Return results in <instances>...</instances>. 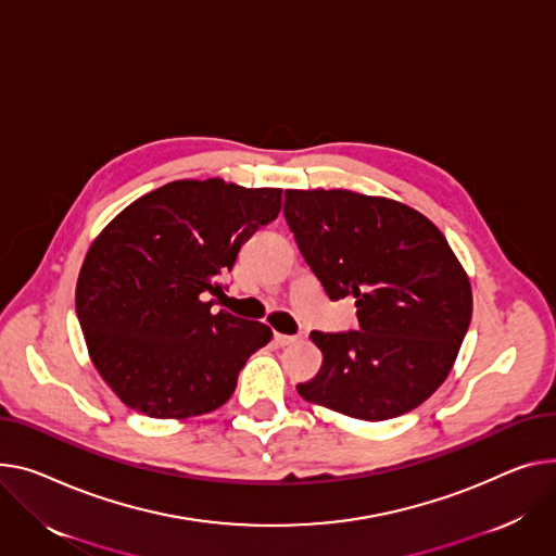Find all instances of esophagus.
<instances>
[{"instance_id":"obj_1","label":"esophagus","mask_w":556,"mask_h":556,"mask_svg":"<svg viewBox=\"0 0 556 556\" xmlns=\"http://www.w3.org/2000/svg\"><path fill=\"white\" fill-rule=\"evenodd\" d=\"M275 344L277 346H290V344H294L298 342V338H292V336H283V332H275Z\"/></svg>"}]
</instances>
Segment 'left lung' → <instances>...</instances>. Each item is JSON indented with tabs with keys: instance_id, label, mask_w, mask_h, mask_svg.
<instances>
[{
	"instance_id": "1",
	"label": "left lung",
	"mask_w": 556,
	"mask_h": 556,
	"mask_svg": "<svg viewBox=\"0 0 556 556\" xmlns=\"http://www.w3.org/2000/svg\"><path fill=\"white\" fill-rule=\"evenodd\" d=\"M283 216L328 298H353L359 321L311 332L324 359L300 395L368 422L416 409L447 380L471 321L445 235L409 205L351 190H286Z\"/></svg>"
}]
</instances>
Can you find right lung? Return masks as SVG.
<instances>
[{
  "mask_svg": "<svg viewBox=\"0 0 556 556\" xmlns=\"http://www.w3.org/2000/svg\"><path fill=\"white\" fill-rule=\"evenodd\" d=\"M281 210L279 188L182 178L136 199L93 239L76 311L100 378L129 409L182 420L235 393L262 321L212 313L241 245Z\"/></svg>",
  "mask_w": 556,
  "mask_h": 556,
  "instance_id": "add662e5",
  "label": "right lung"
}]
</instances>
